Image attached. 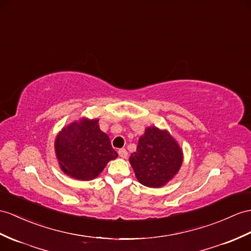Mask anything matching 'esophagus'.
Listing matches in <instances>:
<instances>
[{
	"instance_id": "obj_1",
	"label": "esophagus",
	"mask_w": 251,
	"mask_h": 251,
	"mask_svg": "<svg viewBox=\"0 0 251 251\" xmlns=\"http://www.w3.org/2000/svg\"><path fill=\"white\" fill-rule=\"evenodd\" d=\"M118 154H119V156L122 157V158H126V156H127V151H126L125 148L119 149V150H118Z\"/></svg>"
}]
</instances>
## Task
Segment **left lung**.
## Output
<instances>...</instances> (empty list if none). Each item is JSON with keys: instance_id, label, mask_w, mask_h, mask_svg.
Segmentation results:
<instances>
[{"instance_id": "obj_1", "label": "left lung", "mask_w": 251, "mask_h": 251, "mask_svg": "<svg viewBox=\"0 0 251 251\" xmlns=\"http://www.w3.org/2000/svg\"><path fill=\"white\" fill-rule=\"evenodd\" d=\"M183 155L179 145L167 131L147 127L138 139L130 163L137 180L148 187H161L179 172Z\"/></svg>"}]
</instances>
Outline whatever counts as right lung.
I'll return each mask as SVG.
<instances>
[{"mask_svg": "<svg viewBox=\"0 0 251 251\" xmlns=\"http://www.w3.org/2000/svg\"><path fill=\"white\" fill-rule=\"evenodd\" d=\"M55 151L63 172L85 181L95 179L118 156L98 119H81L64 127L55 140Z\"/></svg>", "mask_w": 251, "mask_h": 251, "instance_id": "add662e5", "label": "right lung"}]
</instances>
